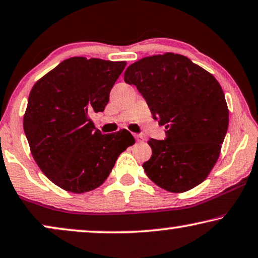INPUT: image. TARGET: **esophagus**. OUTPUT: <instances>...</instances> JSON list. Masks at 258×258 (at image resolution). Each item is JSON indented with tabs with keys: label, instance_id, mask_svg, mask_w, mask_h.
<instances>
[{
	"label": "esophagus",
	"instance_id": "1",
	"mask_svg": "<svg viewBox=\"0 0 258 258\" xmlns=\"http://www.w3.org/2000/svg\"><path fill=\"white\" fill-rule=\"evenodd\" d=\"M134 137H136V140L138 141V143H143V141L145 140L144 137L141 136V134H134Z\"/></svg>",
	"mask_w": 258,
	"mask_h": 258
}]
</instances>
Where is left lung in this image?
<instances>
[{"label": "left lung", "instance_id": "obj_1", "mask_svg": "<svg viewBox=\"0 0 258 258\" xmlns=\"http://www.w3.org/2000/svg\"><path fill=\"white\" fill-rule=\"evenodd\" d=\"M124 81L136 85L166 139H150L144 170L155 184L183 193L208 176L220 157L228 124L223 90L215 77L179 53L166 52L131 64Z\"/></svg>", "mask_w": 258, "mask_h": 258}]
</instances>
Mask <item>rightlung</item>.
Here are the masks:
<instances>
[{
    "instance_id": "1",
    "label": "right lung",
    "mask_w": 258,
    "mask_h": 258,
    "mask_svg": "<svg viewBox=\"0 0 258 258\" xmlns=\"http://www.w3.org/2000/svg\"><path fill=\"white\" fill-rule=\"evenodd\" d=\"M126 61L71 57L36 82L23 128L36 164L71 193L104 183L120 153L136 143L128 131L101 134L90 119L103 112Z\"/></svg>"
}]
</instances>
